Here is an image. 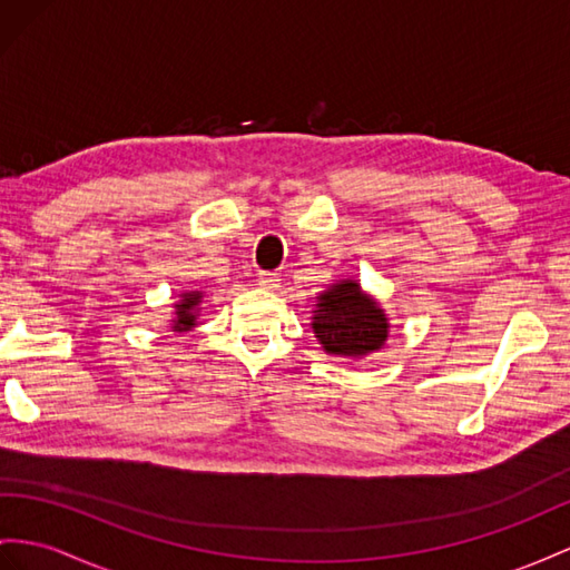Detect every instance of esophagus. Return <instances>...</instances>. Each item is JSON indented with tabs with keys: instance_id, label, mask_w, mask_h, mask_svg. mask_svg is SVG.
Returning a JSON list of instances; mask_svg holds the SVG:
<instances>
[{
	"instance_id": "34e87169",
	"label": "esophagus",
	"mask_w": 570,
	"mask_h": 570,
	"mask_svg": "<svg viewBox=\"0 0 570 570\" xmlns=\"http://www.w3.org/2000/svg\"><path fill=\"white\" fill-rule=\"evenodd\" d=\"M257 282L262 288H276L282 279H279V274H274V272H259Z\"/></svg>"
}]
</instances>
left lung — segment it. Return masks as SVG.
I'll use <instances>...</instances> for the list:
<instances>
[{
    "mask_svg": "<svg viewBox=\"0 0 570 570\" xmlns=\"http://www.w3.org/2000/svg\"><path fill=\"white\" fill-rule=\"evenodd\" d=\"M313 332L323 352L361 358L383 348L390 323L377 301L363 294L361 284L344 279L317 296Z\"/></svg>",
    "mask_w": 570,
    "mask_h": 570,
    "instance_id": "left-lung-1",
    "label": "left lung"
}]
</instances>
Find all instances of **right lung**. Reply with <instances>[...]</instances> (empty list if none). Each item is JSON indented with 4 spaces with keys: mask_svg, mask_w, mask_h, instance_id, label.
Returning a JSON list of instances; mask_svg holds the SVG:
<instances>
[{
    "mask_svg": "<svg viewBox=\"0 0 570 570\" xmlns=\"http://www.w3.org/2000/svg\"><path fill=\"white\" fill-rule=\"evenodd\" d=\"M199 303H202V291H187V294H180V301L175 303L173 332H187L197 325Z\"/></svg>",
    "mask_w": 570,
    "mask_h": 570,
    "instance_id": "add662e5",
    "label": "right lung"
}]
</instances>
